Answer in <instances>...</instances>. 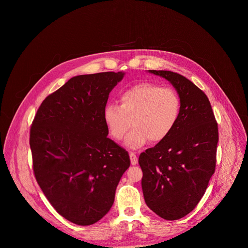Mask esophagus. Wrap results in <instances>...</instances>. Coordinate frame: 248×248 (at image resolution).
Returning a JSON list of instances; mask_svg holds the SVG:
<instances>
[{"mask_svg": "<svg viewBox=\"0 0 248 248\" xmlns=\"http://www.w3.org/2000/svg\"><path fill=\"white\" fill-rule=\"evenodd\" d=\"M129 158H130V163H131V165H136V164H137L138 159H137V156H136L135 153L130 152V153H129Z\"/></svg>", "mask_w": 248, "mask_h": 248, "instance_id": "obj_1", "label": "esophagus"}]
</instances>
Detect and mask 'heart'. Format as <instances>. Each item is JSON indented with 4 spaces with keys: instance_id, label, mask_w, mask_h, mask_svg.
I'll use <instances>...</instances> for the list:
<instances>
[{
    "instance_id": "1",
    "label": "heart",
    "mask_w": 248,
    "mask_h": 248,
    "mask_svg": "<svg viewBox=\"0 0 248 248\" xmlns=\"http://www.w3.org/2000/svg\"><path fill=\"white\" fill-rule=\"evenodd\" d=\"M121 105L107 104L103 120L110 135L122 140L131 126L125 144L135 149L148 140L159 143L165 140L178 123L181 99L173 89L152 82L135 84L120 95Z\"/></svg>"
}]
</instances>
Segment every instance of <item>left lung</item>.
<instances>
[{"label":"left lung","instance_id":"8db88e82","mask_svg":"<svg viewBox=\"0 0 248 248\" xmlns=\"http://www.w3.org/2000/svg\"><path fill=\"white\" fill-rule=\"evenodd\" d=\"M169 80L181 99L170 134L139 155L147 206L165 220H179L196 207L215 172L218 124L206 94L184 76L149 70Z\"/></svg>","mask_w":248,"mask_h":248}]
</instances>
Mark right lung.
Returning a JSON list of instances; mask_svg holds the SVG:
<instances>
[{
  "label": "right lung",
  "instance_id": "1",
  "mask_svg": "<svg viewBox=\"0 0 248 248\" xmlns=\"http://www.w3.org/2000/svg\"><path fill=\"white\" fill-rule=\"evenodd\" d=\"M122 72L70 78L45 98L30 127L33 171L51 205L79 226L101 220L130 165L127 151L107 137L103 111Z\"/></svg>",
  "mask_w": 248,
  "mask_h": 248
}]
</instances>
